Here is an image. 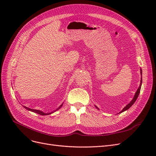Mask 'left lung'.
I'll use <instances>...</instances> for the list:
<instances>
[{
    "instance_id": "8db88e82",
    "label": "left lung",
    "mask_w": 156,
    "mask_h": 156,
    "mask_svg": "<svg viewBox=\"0 0 156 156\" xmlns=\"http://www.w3.org/2000/svg\"><path fill=\"white\" fill-rule=\"evenodd\" d=\"M140 73H141V75H142V69H140ZM142 77H141V79H140V86H139V88L137 89V90H136V93H135V96H134V98H133V100H132L131 101V102L129 103V104H127L124 108L123 109H122V111L120 112H124V111H126V110H127L128 109V108H129V107H131L132 105H133V103L135 102V101L136 100V99H137V98H138V96H139V93H140V88H141V84H142ZM96 108H98V107H96Z\"/></svg>"
}]
</instances>
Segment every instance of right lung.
I'll list each match as a JSON object with an SVG mask.
<instances>
[{
    "label": "right lung",
    "instance_id": "add662e5",
    "mask_svg": "<svg viewBox=\"0 0 156 156\" xmlns=\"http://www.w3.org/2000/svg\"><path fill=\"white\" fill-rule=\"evenodd\" d=\"M62 106V105H61L58 108H58H60ZM24 107L25 108H27V110H29V111H32V112H36V113H37V114H39V115H49V114H51V113H45V112H43L42 111H38V110H34V109H32V108H28V107H25L24 106Z\"/></svg>",
    "mask_w": 156,
    "mask_h": 156
}]
</instances>
